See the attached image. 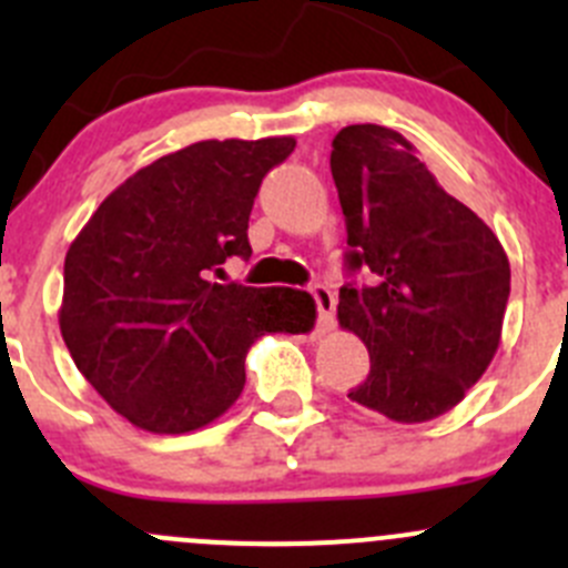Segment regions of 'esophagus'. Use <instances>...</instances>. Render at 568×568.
<instances>
[{
	"instance_id": "1",
	"label": "esophagus",
	"mask_w": 568,
	"mask_h": 568,
	"mask_svg": "<svg viewBox=\"0 0 568 568\" xmlns=\"http://www.w3.org/2000/svg\"><path fill=\"white\" fill-rule=\"evenodd\" d=\"M313 300H316V307H318V329L322 333H329V329L335 327V296L333 291L327 288V285H313L311 288Z\"/></svg>"
}]
</instances>
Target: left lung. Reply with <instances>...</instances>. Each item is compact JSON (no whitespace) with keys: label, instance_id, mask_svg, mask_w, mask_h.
Listing matches in <instances>:
<instances>
[{"label":"left lung","instance_id":"1","mask_svg":"<svg viewBox=\"0 0 568 568\" xmlns=\"http://www.w3.org/2000/svg\"><path fill=\"white\" fill-rule=\"evenodd\" d=\"M329 172L346 219V268L372 272V283H346L338 294L341 327L372 361L349 399L402 424L430 422L453 410L497 355L508 255L396 130L344 126Z\"/></svg>","mask_w":568,"mask_h":568}]
</instances>
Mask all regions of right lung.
<instances>
[{
  "label": "right lung",
  "instance_id": "1",
  "mask_svg": "<svg viewBox=\"0 0 568 568\" xmlns=\"http://www.w3.org/2000/svg\"><path fill=\"white\" fill-rule=\"evenodd\" d=\"M291 135L200 141L126 178L65 252L60 333L82 377L119 416L158 436L200 430L246 383L250 346L307 333L316 302L296 288L213 283L250 261V213Z\"/></svg>",
  "mask_w": 568,
  "mask_h": 568
}]
</instances>
